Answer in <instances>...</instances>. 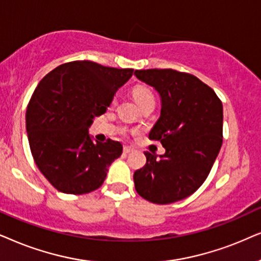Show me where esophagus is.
<instances>
[{
	"label": "esophagus",
	"mask_w": 261,
	"mask_h": 261,
	"mask_svg": "<svg viewBox=\"0 0 261 261\" xmlns=\"http://www.w3.org/2000/svg\"><path fill=\"white\" fill-rule=\"evenodd\" d=\"M123 151H124V154H130V152L134 151V148H131V147H124Z\"/></svg>",
	"instance_id": "obj_1"
}]
</instances>
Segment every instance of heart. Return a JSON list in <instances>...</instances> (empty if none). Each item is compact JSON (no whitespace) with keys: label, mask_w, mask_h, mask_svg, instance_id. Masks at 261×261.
Returning <instances> with one entry per match:
<instances>
[{"label":"heart","mask_w":261,"mask_h":261,"mask_svg":"<svg viewBox=\"0 0 261 261\" xmlns=\"http://www.w3.org/2000/svg\"><path fill=\"white\" fill-rule=\"evenodd\" d=\"M133 95L134 99L136 100V102L138 103V106L141 109H143L144 106L147 105H155V95L154 93L151 92L150 88L145 86H137L135 87L133 90ZM117 103V99L114 98L112 101V105H116Z\"/></svg>","instance_id":"1"}]
</instances>
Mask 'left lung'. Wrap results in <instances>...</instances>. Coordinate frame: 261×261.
<instances>
[{
    "mask_svg": "<svg viewBox=\"0 0 261 261\" xmlns=\"http://www.w3.org/2000/svg\"><path fill=\"white\" fill-rule=\"evenodd\" d=\"M135 75L161 98L149 138L166 149L159 158L144 152L147 163L135 172V189L151 203H174L196 192L209 175L223 141V106L209 86L187 72L148 69Z\"/></svg>",
    "mask_w": 261,
    "mask_h": 261,
    "instance_id": "obj_1",
    "label": "left lung"
}]
</instances>
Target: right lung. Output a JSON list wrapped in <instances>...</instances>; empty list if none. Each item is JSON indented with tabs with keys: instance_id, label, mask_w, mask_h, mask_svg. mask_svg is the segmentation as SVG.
<instances>
[{
	"instance_id": "obj_1",
	"label": "right lung",
	"mask_w": 261,
	"mask_h": 261,
	"mask_svg": "<svg viewBox=\"0 0 261 261\" xmlns=\"http://www.w3.org/2000/svg\"><path fill=\"white\" fill-rule=\"evenodd\" d=\"M133 71L75 61L54 69L37 86L26 111L27 137L38 168L60 192L99 189L121 155L119 142H94L88 130Z\"/></svg>"
}]
</instances>
